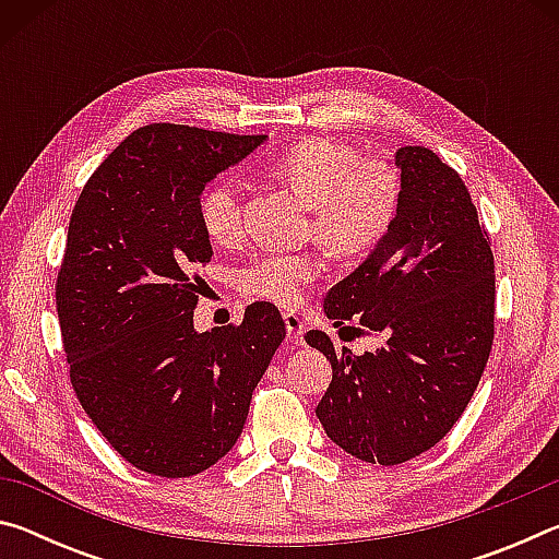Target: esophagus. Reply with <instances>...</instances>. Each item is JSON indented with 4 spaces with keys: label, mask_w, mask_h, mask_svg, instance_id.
Returning a JSON list of instances; mask_svg holds the SVG:
<instances>
[{
    "label": "esophagus",
    "mask_w": 559,
    "mask_h": 559,
    "mask_svg": "<svg viewBox=\"0 0 559 559\" xmlns=\"http://www.w3.org/2000/svg\"><path fill=\"white\" fill-rule=\"evenodd\" d=\"M283 320H286L288 343H290V345H302V333H306V323H302L300 316L286 313V316H283Z\"/></svg>",
    "instance_id": "esophagus-1"
}]
</instances>
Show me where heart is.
Listing matches in <instances>:
<instances>
[{"mask_svg": "<svg viewBox=\"0 0 559 559\" xmlns=\"http://www.w3.org/2000/svg\"><path fill=\"white\" fill-rule=\"evenodd\" d=\"M271 173L313 204L310 234L340 257H355L384 239L400 210V175L380 157H359L349 143L306 138L273 159ZM204 234L216 246L243 239V194L239 182L219 179L197 204ZM316 251L261 253L239 271V288L251 298L296 306L302 290L323 276Z\"/></svg>", "mask_w": 559, "mask_h": 559, "instance_id": "1", "label": "heart"}]
</instances>
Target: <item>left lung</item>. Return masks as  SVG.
<instances>
[{"instance_id": "left-lung-1", "label": "left lung", "mask_w": 559, "mask_h": 559, "mask_svg": "<svg viewBox=\"0 0 559 559\" xmlns=\"http://www.w3.org/2000/svg\"><path fill=\"white\" fill-rule=\"evenodd\" d=\"M400 210L372 257L325 296L335 325L380 337L374 353L306 343L333 365L318 419L340 449L396 466L447 437L484 374L496 333L490 236L456 169L429 147L394 155Z\"/></svg>"}]
</instances>
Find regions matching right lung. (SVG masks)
<instances>
[{
  "label": "right lung",
  "mask_w": 559,
  "mask_h": 559,
  "mask_svg": "<svg viewBox=\"0 0 559 559\" xmlns=\"http://www.w3.org/2000/svg\"><path fill=\"white\" fill-rule=\"evenodd\" d=\"M266 135L153 122L96 167L71 212L56 276L63 355L83 412L132 466L189 478L229 451L286 337L276 306L197 333L212 259L197 204Z\"/></svg>",
  "instance_id": "add662e5"
}]
</instances>
